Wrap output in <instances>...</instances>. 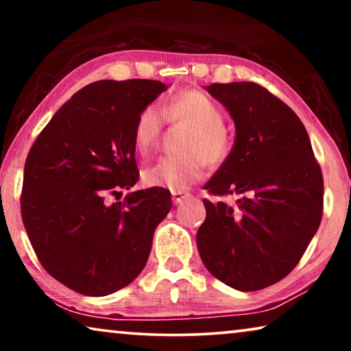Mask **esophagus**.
<instances>
[{"mask_svg": "<svg viewBox=\"0 0 351 351\" xmlns=\"http://www.w3.org/2000/svg\"><path fill=\"white\" fill-rule=\"evenodd\" d=\"M190 198V192L187 190H176V192H171V199H173L175 204H181L182 201Z\"/></svg>", "mask_w": 351, "mask_h": 351, "instance_id": "esophagus-1", "label": "esophagus"}]
</instances>
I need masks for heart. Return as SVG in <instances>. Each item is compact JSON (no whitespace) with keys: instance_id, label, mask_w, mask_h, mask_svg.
Masks as SVG:
<instances>
[{"instance_id":"b5f03b06","label":"heart","mask_w":351,"mask_h":351,"mask_svg":"<svg viewBox=\"0 0 351 351\" xmlns=\"http://www.w3.org/2000/svg\"><path fill=\"white\" fill-rule=\"evenodd\" d=\"M170 122H186L190 130L181 144V154H170L144 170L147 186L164 187L171 192L186 190L201 180L206 164L219 167L232 153V136L224 127V111L215 100L198 90H181L165 100L162 106ZM165 125L164 117L154 105L139 111L133 127L138 152L148 154L159 145Z\"/></svg>"}]
</instances>
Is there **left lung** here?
<instances>
[{"mask_svg":"<svg viewBox=\"0 0 351 351\" xmlns=\"http://www.w3.org/2000/svg\"><path fill=\"white\" fill-rule=\"evenodd\" d=\"M206 90L235 122L228 161L204 189L237 195L234 206L203 199L197 246L207 271L239 291H257L287 277L317 232L324 178L304 123L254 82L212 83Z\"/></svg>","mask_w":351,"mask_h":351,"instance_id":"left-lung-1","label":"left lung"}]
</instances>
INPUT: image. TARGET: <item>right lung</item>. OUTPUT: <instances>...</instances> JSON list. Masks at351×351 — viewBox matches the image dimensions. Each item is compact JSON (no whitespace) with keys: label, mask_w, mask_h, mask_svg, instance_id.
Returning a JSON list of instances; mask_svg holds the SVG:
<instances>
[{"label":"right lung","mask_w":351,"mask_h":351,"mask_svg":"<svg viewBox=\"0 0 351 351\" xmlns=\"http://www.w3.org/2000/svg\"><path fill=\"white\" fill-rule=\"evenodd\" d=\"M167 90L158 80H99L82 88L29 150L21 217L49 274L77 293L108 295L141 274L170 190L150 187L106 203L139 180L133 127Z\"/></svg>","instance_id":"right-lung-1"}]
</instances>
